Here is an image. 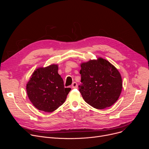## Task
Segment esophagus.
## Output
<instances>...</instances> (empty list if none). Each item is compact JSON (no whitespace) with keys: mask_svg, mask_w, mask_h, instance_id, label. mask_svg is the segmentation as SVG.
<instances>
[{"mask_svg":"<svg viewBox=\"0 0 149 149\" xmlns=\"http://www.w3.org/2000/svg\"><path fill=\"white\" fill-rule=\"evenodd\" d=\"M71 87H72V88H77L78 87L77 83L76 82H74L72 83V84Z\"/></svg>","mask_w":149,"mask_h":149,"instance_id":"esophagus-1","label":"esophagus"}]
</instances>
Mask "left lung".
<instances>
[{
    "label": "left lung",
    "instance_id": "1",
    "mask_svg": "<svg viewBox=\"0 0 149 149\" xmlns=\"http://www.w3.org/2000/svg\"><path fill=\"white\" fill-rule=\"evenodd\" d=\"M82 84L78 86L82 98L97 109L110 107L119 98L122 79L118 70L102 58L81 64Z\"/></svg>",
    "mask_w": 149,
    "mask_h": 149
}]
</instances>
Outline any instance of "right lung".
Listing matches in <instances>:
<instances>
[{"instance_id": "add662e5", "label": "right lung", "mask_w": 149, "mask_h": 149, "mask_svg": "<svg viewBox=\"0 0 149 149\" xmlns=\"http://www.w3.org/2000/svg\"><path fill=\"white\" fill-rule=\"evenodd\" d=\"M57 65L39 68L35 71L26 86L28 96L35 107L51 113L65 101L70 88H65L58 73Z\"/></svg>"}]
</instances>
